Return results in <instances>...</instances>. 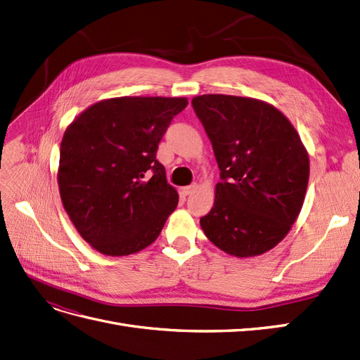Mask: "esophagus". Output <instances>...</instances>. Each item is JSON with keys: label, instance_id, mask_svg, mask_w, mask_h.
Here are the masks:
<instances>
[{"label": "esophagus", "instance_id": "esophagus-1", "mask_svg": "<svg viewBox=\"0 0 360 360\" xmlns=\"http://www.w3.org/2000/svg\"><path fill=\"white\" fill-rule=\"evenodd\" d=\"M197 184H191V186H184L183 189H181V192L184 193V195H191L192 192H195V191H197Z\"/></svg>", "mask_w": 360, "mask_h": 360}]
</instances>
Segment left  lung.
Listing matches in <instances>:
<instances>
[{
	"label": "left lung",
	"mask_w": 360,
	"mask_h": 360,
	"mask_svg": "<svg viewBox=\"0 0 360 360\" xmlns=\"http://www.w3.org/2000/svg\"><path fill=\"white\" fill-rule=\"evenodd\" d=\"M192 105L222 179L212 210L200 219L202 231L230 255L264 254L288 234L302 210L308 151L290 120L267 102L202 94Z\"/></svg>",
	"instance_id": "8db88e82"
}]
</instances>
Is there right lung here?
Returning <instances> with one entry per match:
<instances>
[{"label": "right lung", "mask_w": 360, "mask_h": 360, "mask_svg": "<svg viewBox=\"0 0 360 360\" xmlns=\"http://www.w3.org/2000/svg\"><path fill=\"white\" fill-rule=\"evenodd\" d=\"M186 105V97H114L89 106L68 126L60 147V197L81 237L101 254L139 252L176 210L179 193L156 151Z\"/></svg>", "instance_id": "right-lung-1"}]
</instances>
